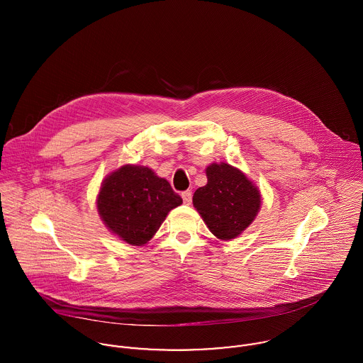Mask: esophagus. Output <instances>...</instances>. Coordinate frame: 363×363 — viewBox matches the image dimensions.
Instances as JSON below:
<instances>
[{
	"label": "esophagus",
	"instance_id": "34e87169",
	"mask_svg": "<svg viewBox=\"0 0 363 363\" xmlns=\"http://www.w3.org/2000/svg\"><path fill=\"white\" fill-rule=\"evenodd\" d=\"M182 199H183L184 204H190V203H191V200H193V194H191V191H183V193H182Z\"/></svg>",
	"mask_w": 363,
	"mask_h": 363
}]
</instances>
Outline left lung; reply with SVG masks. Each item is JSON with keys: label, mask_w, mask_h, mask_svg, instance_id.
<instances>
[{"label": "left lung", "mask_w": 363, "mask_h": 363, "mask_svg": "<svg viewBox=\"0 0 363 363\" xmlns=\"http://www.w3.org/2000/svg\"><path fill=\"white\" fill-rule=\"evenodd\" d=\"M207 179V184L196 190L193 204L218 239H235L255 220L261 203L259 191L228 163L209 164Z\"/></svg>", "instance_id": "8db88e82"}]
</instances>
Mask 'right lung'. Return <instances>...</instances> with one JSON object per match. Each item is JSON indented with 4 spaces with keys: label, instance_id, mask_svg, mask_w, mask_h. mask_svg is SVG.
Instances as JSON below:
<instances>
[{
    "label": "right lung",
    "instance_id": "obj_1",
    "mask_svg": "<svg viewBox=\"0 0 363 363\" xmlns=\"http://www.w3.org/2000/svg\"><path fill=\"white\" fill-rule=\"evenodd\" d=\"M183 203L169 182L150 167L125 164L104 179L98 211L104 225L133 246L145 245L167 212Z\"/></svg>",
    "mask_w": 363,
    "mask_h": 363
}]
</instances>
